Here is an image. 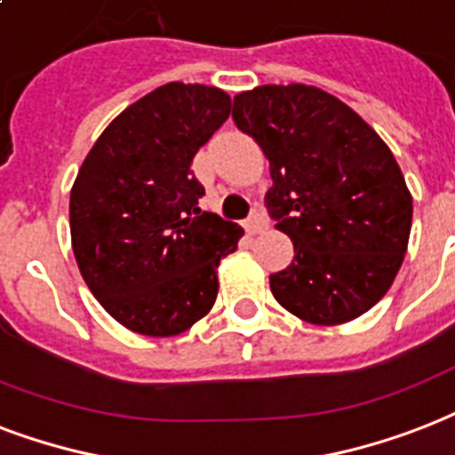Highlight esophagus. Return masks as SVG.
Returning a JSON list of instances; mask_svg holds the SVG:
<instances>
[{"instance_id":"obj_1","label":"esophagus","mask_w":455,"mask_h":455,"mask_svg":"<svg viewBox=\"0 0 455 455\" xmlns=\"http://www.w3.org/2000/svg\"><path fill=\"white\" fill-rule=\"evenodd\" d=\"M244 228H246V232H249V235H259V232H263L267 228L266 216H263L260 211H253L251 216L246 218Z\"/></svg>"}]
</instances>
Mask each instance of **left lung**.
<instances>
[{"label": "left lung", "instance_id": "1", "mask_svg": "<svg viewBox=\"0 0 455 455\" xmlns=\"http://www.w3.org/2000/svg\"><path fill=\"white\" fill-rule=\"evenodd\" d=\"M232 121L270 161L266 206L294 242L270 291L297 318L339 325L371 311L406 256L413 199L375 130L308 84H263L235 97Z\"/></svg>", "mask_w": 455, "mask_h": 455}]
</instances>
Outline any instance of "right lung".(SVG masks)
<instances>
[{
	"instance_id": "1",
	"label": "right lung",
	"mask_w": 455,
	"mask_h": 455,
	"mask_svg": "<svg viewBox=\"0 0 455 455\" xmlns=\"http://www.w3.org/2000/svg\"><path fill=\"white\" fill-rule=\"evenodd\" d=\"M230 97L168 83L128 107L84 158L70 192L77 267L121 325L185 332L216 304L220 259L244 230L202 211L192 158L230 116Z\"/></svg>"
}]
</instances>
